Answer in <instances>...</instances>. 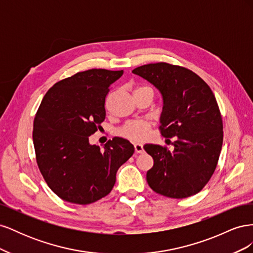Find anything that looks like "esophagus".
<instances>
[{
    "label": "esophagus",
    "mask_w": 253,
    "mask_h": 253,
    "mask_svg": "<svg viewBox=\"0 0 253 253\" xmlns=\"http://www.w3.org/2000/svg\"><path fill=\"white\" fill-rule=\"evenodd\" d=\"M134 149H135V152L136 153H139V154L143 153V145L140 144V143H135L134 144Z\"/></svg>",
    "instance_id": "34e87169"
}]
</instances>
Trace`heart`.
Segmentation results:
<instances>
[{"label": "heart", "mask_w": 253, "mask_h": 253, "mask_svg": "<svg viewBox=\"0 0 253 253\" xmlns=\"http://www.w3.org/2000/svg\"><path fill=\"white\" fill-rule=\"evenodd\" d=\"M142 90L153 91L152 87L142 85V86L136 87L134 94L138 93V91H142ZM150 127H151V126H150V124H148V122L129 121V122H126V124L119 129V134L121 136L126 137V138H127V139H131L134 141H141V140L147 138Z\"/></svg>", "instance_id": "1"}]
</instances>
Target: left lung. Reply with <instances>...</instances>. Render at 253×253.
I'll use <instances>...</instances> for the list:
<instances>
[{
    "instance_id": "1",
    "label": "left lung",
    "mask_w": 253,
    "mask_h": 253,
    "mask_svg": "<svg viewBox=\"0 0 253 253\" xmlns=\"http://www.w3.org/2000/svg\"><path fill=\"white\" fill-rule=\"evenodd\" d=\"M133 73L163 94L159 131L166 138H175L173 151L158 144L143 147L154 160L147 173L150 188L171 198L198 193L215 171L223 145V119L215 96L200 76L183 66L157 62Z\"/></svg>"
}]
</instances>
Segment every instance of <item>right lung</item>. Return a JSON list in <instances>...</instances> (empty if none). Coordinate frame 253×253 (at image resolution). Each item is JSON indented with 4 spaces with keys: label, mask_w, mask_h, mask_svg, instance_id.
<instances>
[{
    "label": "right lung",
    "mask_w": 253,
    "mask_h": 253,
    "mask_svg": "<svg viewBox=\"0 0 253 253\" xmlns=\"http://www.w3.org/2000/svg\"><path fill=\"white\" fill-rule=\"evenodd\" d=\"M122 74L103 68L79 72L53 84L43 97L34 120L36 160L61 200L77 205L101 200L133 155V144L120 137L106 142L104 150L88 142L105 119L111 84Z\"/></svg>",
    "instance_id": "right-lung-1"
}]
</instances>
